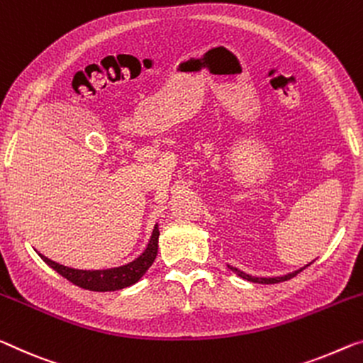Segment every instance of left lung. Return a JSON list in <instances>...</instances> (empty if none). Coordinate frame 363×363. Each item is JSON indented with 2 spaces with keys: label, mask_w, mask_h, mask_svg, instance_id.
Segmentation results:
<instances>
[{
  "label": "left lung",
  "mask_w": 363,
  "mask_h": 363,
  "mask_svg": "<svg viewBox=\"0 0 363 363\" xmlns=\"http://www.w3.org/2000/svg\"><path fill=\"white\" fill-rule=\"evenodd\" d=\"M306 266H308V264H306ZM306 266L300 267V269L294 271V272H289V274H286V276H279V277H255V276H250V274H247V272H243V271L237 269V267H233V266H228V267H230V269H232L233 272H235L237 276L243 277V279H247V281H250V282H258V284H277V282H284V281H289V279L295 277V276L298 274L300 271H303Z\"/></svg>",
  "instance_id": "obj_1"
}]
</instances>
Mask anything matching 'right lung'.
<instances>
[{
    "label": "right lung",
    "mask_w": 363,
    "mask_h": 363,
    "mask_svg": "<svg viewBox=\"0 0 363 363\" xmlns=\"http://www.w3.org/2000/svg\"><path fill=\"white\" fill-rule=\"evenodd\" d=\"M157 247H159V227L155 224L146 250H144L138 258L118 267H108V269H97V271H82V269H74V267L60 264L57 261L48 259L47 256L43 255L40 256L50 267H53L58 274H61L65 279H68V281L74 284V286L86 289V291L108 292V291H120V289L130 287L133 284H136L139 279L146 274L149 267L152 266L155 256H157Z\"/></svg>",
    "instance_id": "right-lung-1"
}]
</instances>
